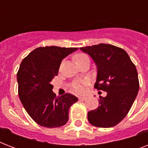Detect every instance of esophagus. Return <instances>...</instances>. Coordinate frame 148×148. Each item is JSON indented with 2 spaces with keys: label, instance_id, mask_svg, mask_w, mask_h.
<instances>
[{
  "label": "esophagus",
  "instance_id": "34e87169",
  "mask_svg": "<svg viewBox=\"0 0 148 148\" xmlns=\"http://www.w3.org/2000/svg\"><path fill=\"white\" fill-rule=\"evenodd\" d=\"M79 101H85L86 99H87V97H78Z\"/></svg>",
  "mask_w": 148,
  "mask_h": 148
}]
</instances>
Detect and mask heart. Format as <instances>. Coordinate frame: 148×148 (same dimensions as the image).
<instances>
[{
    "label": "heart",
    "mask_w": 148,
    "mask_h": 148,
    "mask_svg": "<svg viewBox=\"0 0 148 148\" xmlns=\"http://www.w3.org/2000/svg\"><path fill=\"white\" fill-rule=\"evenodd\" d=\"M88 58V56L85 55V54H83V53H78V54H76L74 56V60H75V62L77 64L81 60L85 59V58ZM85 85L86 82L85 81H77V82H74L73 84V88L74 90L77 93H81L84 92L85 90Z\"/></svg>",
    "instance_id": "b5f03b06"
}]
</instances>
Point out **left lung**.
I'll return each mask as SVG.
<instances>
[{"label":"left lung","instance_id":"8db88e82","mask_svg":"<svg viewBox=\"0 0 148 148\" xmlns=\"http://www.w3.org/2000/svg\"><path fill=\"white\" fill-rule=\"evenodd\" d=\"M97 66L95 88L107 92L101 97L97 109L88 114L90 124L98 127H111L119 124L131 109L139 90L135 65L122 48L107 44L80 47Z\"/></svg>","mask_w":148,"mask_h":148}]
</instances>
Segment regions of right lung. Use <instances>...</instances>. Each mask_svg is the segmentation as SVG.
Returning <instances> with one entry per match:
<instances>
[{
	"mask_svg": "<svg viewBox=\"0 0 148 148\" xmlns=\"http://www.w3.org/2000/svg\"><path fill=\"white\" fill-rule=\"evenodd\" d=\"M75 47H40L24 58L17 74L18 95L24 109L38 124L58 127L69 120V109L77 101L71 94L56 97L51 82L58 74L62 60Z\"/></svg>",
	"mask_w": 148,
	"mask_h": 148,
	"instance_id": "right-lung-1",
	"label": "right lung"
}]
</instances>
